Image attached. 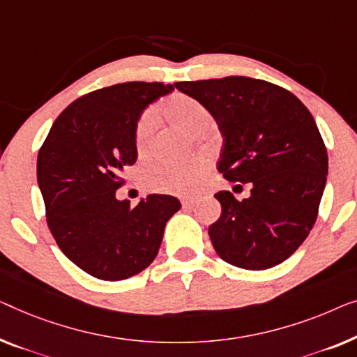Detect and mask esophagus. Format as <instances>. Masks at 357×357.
Returning a JSON list of instances; mask_svg holds the SVG:
<instances>
[{"label": "esophagus", "instance_id": "34e87169", "mask_svg": "<svg viewBox=\"0 0 357 357\" xmlns=\"http://www.w3.org/2000/svg\"><path fill=\"white\" fill-rule=\"evenodd\" d=\"M196 204V199L195 198H183L182 199V206L183 208H190V206Z\"/></svg>", "mask_w": 357, "mask_h": 357}]
</instances>
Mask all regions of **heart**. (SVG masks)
Wrapping results in <instances>:
<instances>
[{"label":"heart","instance_id":"1","mask_svg":"<svg viewBox=\"0 0 357 357\" xmlns=\"http://www.w3.org/2000/svg\"><path fill=\"white\" fill-rule=\"evenodd\" d=\"M166 109L174 122L191 133L201 127H206L211 121L208 107L187 95H175L170 98ZM154 126H156V114L153 109H146L138 119L135 127V143L140 153L148 148ZM206 174H208V161L203 158L187 162L154 161L144 169L143 182L148 188L156 191L191 195L199 188Z\"/></svg>","mask_w":357,"mask_h":357}]
</instances>
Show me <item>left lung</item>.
Here are the masks:
<instances>
[{
  "label": "left lung",
  "instance_id": "1",
  "mask_svg": "<svg viewBox=\"0 0 357 357\" xmlns=\"http://www.w3.org/2000/svg\"><path fill=\"white\" fill-rule=\"evenodd\" d=\"M175 89L208 107L220 128L219 172L251 183L250 198L230 191L209 227L214 250L229 264L264 271L288 259L317 219L328 156L306 106L282 86L251 77L177 82Z\"/></svg>",
  "mask_w": 357,
  "mask_h": 357
}]
</instances>
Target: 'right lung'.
<instances>
[{
  "mask_svg": "<svg viewBox=\"0 0 357 357\" xmlns=\"http://www.w3.org/2000/svg\"><path fill=\"white\" fill-rule=\"evenodd\" d=\"M174 91L161 82H126L70 102L41 144L37 180L46 222L61 251L90 275L123 280L146 268L167 220L180 209L169 195H148L135 208L119 201L122 172L135 164L142 112Z\"/></svg>",
  "mask_w": 357,
  "mask_h": 357,
  "instance_id": "obj_1",
  "label": "right lung"
}]
</instances>
